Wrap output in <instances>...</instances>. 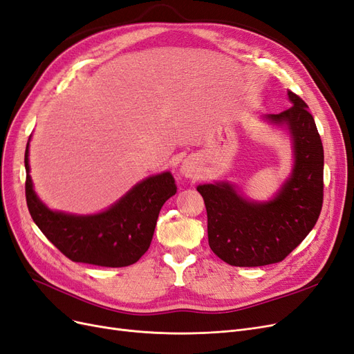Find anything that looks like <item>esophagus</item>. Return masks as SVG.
<instances>
[{
	"label": "esophagus",
	"mask_w": 354,
	"mask_h": 354,
	"mask_svg": "<svg viewBox=\"0 0 354 354\" xmlns=\"http://www.w3.org/2000/svg\"><path fill=\"white\" fill-rule=\"evenodd\" d=\"M180 171H181V174H183L185 177H194L198 173V168H196V164L194 162V160L186 159L185 162L181 164Z\"/></svg>",
	"instance_id": "obj_1"
}]
</instances>
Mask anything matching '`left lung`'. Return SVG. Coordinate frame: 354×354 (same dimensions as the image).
I'll return each mask as SVG.
<instances>
[{
  "label": "left lung",
  "mask_w": 354,
  "mask_h": 354,
  "mask_svg": "<svg viewBox=\"0 0 354 354\" xmlns=\"http://www.w3.org/2000/svg\"><path fill=\"white\" fill-rule=\"evenodd\" d=\"M291 108L267 118L286 124L295 165L277 196L267 203L245 201L227 183L198 186L208 217V243L230 266L279 263L315 227L324 203V146L306 102L288 91Z\"/></svg>",
  "instance_id": "8db88e82"
}]
</instances>
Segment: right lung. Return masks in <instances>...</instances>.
I'll use <instances>...</instances> for the list:
<instances>
[{"mask_svg":"<svg viewBox=\"0 0 354 354\" xmlns=\"http://www.w3.org/2000/svg\"><path fill=\"white\" fill-rule=\"evenodd\" d=\"M25 168L28 209L39 230L69 260L102 267H125L140 260L151 246L160 208L177 190L173 176L164 173L143 180L108 211L71 216L50 211L37 198L29 176L28 146Z\"/></svg>","mask_w":354,"mask_h":354,"instance_id":"right-lung-1","label":"right lung"}]
</instances>
